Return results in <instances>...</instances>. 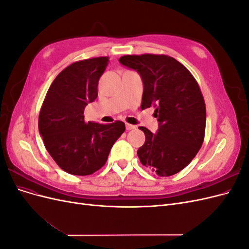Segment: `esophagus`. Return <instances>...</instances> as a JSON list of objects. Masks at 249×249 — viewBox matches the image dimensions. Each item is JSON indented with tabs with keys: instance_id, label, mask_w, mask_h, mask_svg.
Returning <instances> with one entry per match:
<instances>
[{
	"instance_id": "1",
	"label": "esophagus",
	"mask_w": 249,
	"mask_h": 249,
	"mask_svg": "<svg viewBox=\"0 0 249 249\" xmlns=\"http://www.w3.org/2000/svg\"><path fill=\"white\" fill-rule=\"evenodd\" d=\"M125 129H126L127 131H130V130L136 129V126L133 125V124H125Z\"/></svg>"
}]
</instances>
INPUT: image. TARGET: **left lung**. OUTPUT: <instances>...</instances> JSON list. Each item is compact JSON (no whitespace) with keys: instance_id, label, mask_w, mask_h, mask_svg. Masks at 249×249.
<instances>
[{"instance_id":"left-lung-1","label":"left lung","mask_w":249,"mask_h":249,"mask_svg":"<svg viewBox=\"0 0 249 249\" xmlns=\"http://www.w3.org/2000/svg\"><path fill=\"white\" fill-rule=\"evenodd\" d=\"M119 63L139 73L143 83L141 108L154 106L157 133L144 126L145 142L137 150L142 165L160 177L184 169L205 138L206 105L197 82L175 58L166 55H127Z\"/></svg>"}]
</instances>
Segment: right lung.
Wrapping results in <instances>:
<instances>
[{"mask_svg": "<svg viewBox=\"0 0 249 249\" xmlns=\"http://www.w3.org/2000/svg\"><path fill=\"white\" fill-rule=\"evenodd\" d=\"M108 57L82 60L67 66L50 86L39 113L38 130L58 166L73 176H89L106 163L123 122L85 123L84 110L97 97L99 80Z\"/></svg>", "mask_w": 249, "mask_h": 249, "instance_id": "right-lung-1", "label": "right lung"}]
</instances>
